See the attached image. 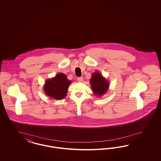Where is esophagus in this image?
I'll return each mask as SVG.
<instances>
[{
    "instance_id": "34e87169",
    "label": "esophagus",
    "mask_w": 161,
    "mask_h": 161,
    "mask_svg": "<svg viewBox=\"0 0 161 161\" xmlns=\"http://www.w3.org/2000/svg\"><path fill=\"white\" fill-rule=\"evenodd\" d=\"M77 81L80 83H82L83 81V77H79V78H78Z\"/></svg>"
}]
</instances>
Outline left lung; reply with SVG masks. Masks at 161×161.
I'll use <instances>...</instances> for the list:
<instances>
[{
	"label": "left lung",
	"mask_w": 161,
	"mask_h": 161,
	"mask_svg": "<svg viewBox=\"0 0 161 161\" xmlns=\"http://www.w3.org/2000/svg\"><path fill=\"white\" fill-rule=\"evenodd\" d=\"M89 81L93 93L98 98L107 92L110 86L108 81L98 71L92 74Z\"/></svg>",
	"instance_id": "8db88e82"
}]
</instances>
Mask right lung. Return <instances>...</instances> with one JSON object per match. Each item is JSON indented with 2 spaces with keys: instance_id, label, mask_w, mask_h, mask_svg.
Segmentation results:
<instances>
[{
  "instance_id": "obj_1",
  "label": "right lung",
  "mask_w": 161,
  "mask_h": 161,
  "mask_svg": "<svg viewBox=\"0 0 161 161\" xmlns=\"http://www.w3.org/2000/svg\"><path fill=\"white\" fill-rule=\"evenodd\" d=\"M72 81L63 73H58L55 77L47 79L43 86V91L47 97L55 100L63 99L67 95Z\"/></svg>"
}]
</instances>
